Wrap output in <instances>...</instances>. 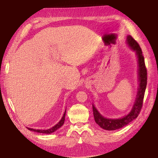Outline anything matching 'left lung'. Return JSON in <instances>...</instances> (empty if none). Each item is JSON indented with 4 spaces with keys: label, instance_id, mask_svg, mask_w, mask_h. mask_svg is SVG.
I'll use <instances>...</instances> for the list:
<instances>
[{
    "label": "left lung",
    "instance_id": "1",
    "mask_svg": "<svg viewBox=\"0 0 158 158\" xmlns=\"http://www.w3.org/2000/svg\"><path fill=\"white\" fill-rule=\"evenodd\" d=\"M127 42L128 45L132 50L136 52V56L138 58L139 64V88L137 94H136V100L132 108L131 112L126 116L118 119H109L104 118L95 107L92 106V110H93V115L94 121L102 129L108 130V131H113L121 128L125 127L129 124L130 122L137 118L139 114L141 109H142L143 105V100H144V92L147 87V80H148V71H147L146 66L144 64V58L142 55V51L140 46L137 43L135 40L132 37L131 35L127 36Z\"/></svg>",
    "mask_w": 158,
    "mask_h": 158
}]
</instances>
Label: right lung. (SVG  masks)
I'll list each match as a JSON object with an SVG mask.
<instances>
[{
	"instance_id": "obj_1",
	"label": "right lung",
	"mask_w": 158,
	"mask_h": 158,
	"mask_svg": "<svg viewBox=\"0 0 158 158\" xmlns=\"http://www.w3.org/2000/svg\"><path fill=\"white\" fill-rule=\"evenodd\" d=\"M66 111H65L64 115H63L62 118L60 119V121L58 122V123L56 124V126H54L53 127L50 128L49 129L47 130H40V129H31V128H28L29 130L32 131H35V132H38V133H43V134H51L52 132L56 131V130L59 129L63 126V124L64 123V121H65V115H66Z\"/></svg>"
}]
</instances>
